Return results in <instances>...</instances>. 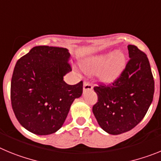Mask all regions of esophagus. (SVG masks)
<instances>
[{
    "label": "esophagus",
    "instance_id": "obj_1",
    "mask_svg": "<svg viewBox=\"0 0 161 161\" xmlns=\"http://www.w3.org/2000/svg\"><path fill=\"white\" fill-rule=\"evenodd\" d=\"M92 89H93V86H92V85H91L90 82H84V83H83V91L84 92L86 91H91V90H92Z\"/></svg>",
    "mask_w": 161,
    "mask_h": 161
}]
</instances>
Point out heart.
Here are the masks:
<instances>
[{"label":"heart","instance_id":"1","mask_svg":"<svg viewBox=\"0 0 161 161\" xmlns=\"http://www.w3.org/2000/svg\"><path fill=\"white\" fill-rule=\"evenodd\" d=\"M91 58L83 61L81 64L82 70L86 74L98 73V77L105 82L115 81L125 67V56L121 52H117Z\"/></svg>","mask_w":161,"mask_h":161}]
</instances>
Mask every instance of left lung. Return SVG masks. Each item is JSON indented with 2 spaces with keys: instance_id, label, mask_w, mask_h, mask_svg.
I'll return each mask as SVG.
<instances>
[{
  "instance_id": "left-lung-1",
  "label": "left lung",
  "mask_w": 161,
  "mask_h": 161,
  "mask_svg": "<svg viewBox=\"0 0 161 161\" xmlns=\"http://www.w3.org/2000/svg\"><path fill=\"white\" fill-rule=\"evenodd\" d=\"M129 61L111 85L100 84L94 90L98 102L92 111L105 131L119 135L135 127L145 116L153 99L154 79L147 55L128 45Z\"/></svg>"
}]
</instances>
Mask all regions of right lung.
Masks as SVG:
<instances>
[{
  "instance_id": "1",
  "label": "right lung",
  "mask_w": 161,
  "mask_h": 161,
  "mask_svg": "<svg viewBox=\"0 0 161 161\" xmlns=\"http://www.w3.org/2000/svg\"><path fill=\"white\" fill-rule=\"evenodd\" d=\"M66 48L39 46L17 61L11 80V104L16 118L30 132L40 136L60 129L82 81L68 85L63 76L71 71Z\"/></svg>"
}]
</instances>
